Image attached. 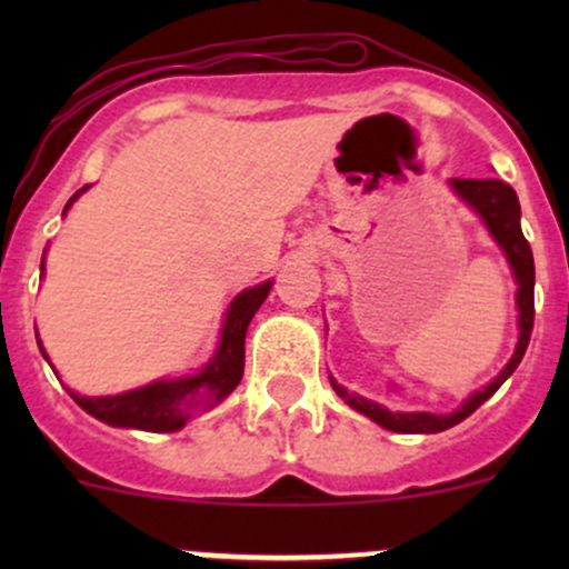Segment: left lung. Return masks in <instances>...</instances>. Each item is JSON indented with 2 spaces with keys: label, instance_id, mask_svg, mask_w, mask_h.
<instances>
[{
  "label": "left lung",
  "instance_id": "1",
  "mask_svg": "<svg viewBox=\"0 0 569 569\" xmlns=\"http://www.w3.org/2000/svg\"><path fill=\"white\" fill-rule=\"evenodd\" d=\"M451 189L476 211V214L485 220L487 231L490 237L496 239L498 248L503 250L507 256L509 267H512L515 283H518V327H520V338H518V349H515L512 360L503 366L501 375L490 382L487 388L476 391L473 396L465 399V405L460 410L449 412V416H435V412H391L386 410L382 405H375L369 399H360V396L349 393L347 388L338 386L336 380L332 382V391L341 396L349 407H355L358 412L369 416L371 421L380 423V427L391 429V432H405V435H432V432H443V429H451L455 423L465 421L476 407L485 405L498 388L507 382V377L512 375L515 369L523 360L526 347H529L531 338V327H533V256L529 242H526L523 231H520V203L518 194L509 183L498 181V178H451Z\"/></svg>",
  "mask_w": 569,
  "mask_h": 569
}]
</instances>
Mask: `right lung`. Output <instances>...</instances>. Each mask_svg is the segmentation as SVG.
<instances>
[{
  "label": "right lung",
  "instance_id": "1",
  "mask_svg": "<svg viewBox=\"0 0 569 569\" xmlns=\"http://www.w3.org/2000/svg\"><path fill=\"white\" fill-rule=\"evenodd\" d=\"M84 189L88 187H82L68 200L66 211L71 209V203ZM269 289H272V280H267L261 286H252V289H244L231 302V308L226 313V325H222L220 332V347H217L214 358L198 375L178 377V380H159L146 388H137V391L118 396H79L71 391L73 401L84 412L109 423V427L146 429V432H176L194 412L220 405L239 386L244 371V336H248V325L256 317L258 308H261V302L267 300ZM40 352H43V347H40Z\"/></svg>",
  "mask_w": 569,
  "mask_h": 569
}]
</instances>
